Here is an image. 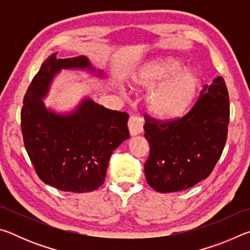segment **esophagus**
I'll return each instance as SVG.
<instances>
[{"instance_id":"esophagus-1","label":"esophagus","mask_w":250,"mask_h":250,"mask_svg":"<svg viewBox=\"0 0 250 250\" xmlns=\"http://www.w3.org/2000/svg\"><path fill=\"white\" fill-rule=\"evenodd\" d=\"M128 126L131 135H137L143 131V120L141 117L133 115L129 118Z\"/></svg>"}]
</instances>
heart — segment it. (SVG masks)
Instances as JSON below:
<instances>
[{"mask_svg":"<svg viewBox=\"0 0 250 250\" xmlns=\"http://www.w3.org/2000/svg\"><path fill=\"white\" fill-rule=\"evenodd\" d=\"M161 83L149 97V108L155 115L173 118L186 111L195 97L198 79L188 70H182L175 59L160 58L147 62L133 77L139 87L151 88Z\"/></svg>","mask_w":250,"mask_h":250,"instance_id":"obj_1","label":"heart"}]
</instances>
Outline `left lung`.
I'll return each instance as SVG.
<instances>
[{
	"label": "left lung",
	"mask_w": 250,
	"mask_h": 250,
	"mask_svg": "<svg viewBox=\"0 0 250 250\" xmlns=\"http://www.w3.org/2000/svg\"><path fill=\"white\" fill-rule=\"evenodd\" d=\"M150 154L146 182L160 193L183 191L206 179L221 158L229 124V96L223 77L204 84L180 118L158 120L145 113Z\"/></svg>",
	"instance_id": "8db88e82"
}]
</instances>
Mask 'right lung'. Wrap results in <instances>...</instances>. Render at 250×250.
Returning <instances> with one entry per match:
<instances>
[{"mask_svg": "<svg viewBox=\"0 0 250 250\" xmlns=\"http://www.w3.org/2000/svg\"><path fill=\"white\" fill-rule=\"evenodd\" d=\"M43 62L27 88L21 110L24 146L36 174L61 191L87 193L104 184L113 150L129 139L126 112L84 100L74 113L58 116L42 101L62 68L90 67L84 56Z\"/></svg>", "mask_w": 250, "mask_h": 250, "instance_id": "1", "label": "right lung"}]
</instances>
